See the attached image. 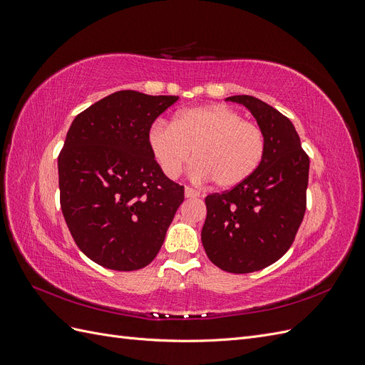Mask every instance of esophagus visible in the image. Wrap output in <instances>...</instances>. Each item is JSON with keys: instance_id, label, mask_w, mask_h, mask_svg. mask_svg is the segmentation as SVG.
Segmentation results:
<instances>
[{"instance_id": "esophagus-1", "label": "esophagus", "mask_w": 365, "mask_h": 365, "mask_svg": "<svg viewBox=\"0 0 365 365\" xmlns=\"http://www.w3.org/2000/svg\"><path fill=\"white\" fill-rule=\"evenodd\" d=\"M184 195H185V197H189V200H195V197H200L201 193L195 190V189H192V187H185Z\"/></svg>"}]
</instances>
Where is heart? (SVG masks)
Listing matches in <instances>:
<instances>
[{
	"mask_svg": "<svg viewBox=\"0 0 365 365\" xmlns=\"http://www.w3.org/2000/svg\"><path fill=\"white\" fill-rule=\"evenodd\" d=\"M149 146L163 172L175 178L192 158L201 180H213L220 189L247 181L264 155L262 129L225 105L185 109L173 123L158 121L149 130Z\"/></svg>",
	"mask_w": 365,
	"mask_h": 365,
	"instance_id": "1",
	"label": "heart"
}]
</instances>
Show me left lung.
<instances>
[{
  "mask_svg": "<svg viewBox=\"0 0 365 365\" xmlns=\"http://www.w3.org/2000/svg\"><path fill=\"white\" fill-rule=\"evenodd\" d=\"M244 105L264 135V155L247 181L205 197L201 240L208 259L233 274L260 271L289 250L306 212L309 157L294 125L252 96H231Z\"/></svg>",
  "mask_w": 365,
  "mask_h": 365,
  "instance_id": "8db88e82",
  "label": "left lung"
}]
</instances>
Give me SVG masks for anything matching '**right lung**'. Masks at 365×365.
Returning a JSON list of instances; mask_svg holds the SVG:
<instances>
[{
	"mask_svg": "<svg viewBox=\"0 0 365 365\" xmlns=\"http://www.w3.org/2000/svg\"><path fill=\"white\" fill-rule=\"evenodd\" d=\"M180 97L125 90L77 115L58 158L61 208L76 245L114 271L148 267L158 254L184 187L170 181L149 130Z\"/></svg>",
	"mask_w": 365,
	"mask_h": 365,
	"instance_id": "right-lung-1",
	"label": "right lung"
}]
</instances>
